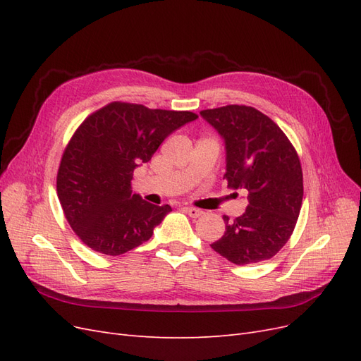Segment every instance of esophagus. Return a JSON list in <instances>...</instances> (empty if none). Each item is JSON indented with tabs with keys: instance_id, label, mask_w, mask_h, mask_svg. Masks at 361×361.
<instances>
[{
	"instance_id": "esophagus-1",
	"label": "esophagus",
	"mask_w": 361,
	"mask_h": 361,
	"mask_svg": "<svg viewBox=\"0 0 361 361\" xmlns=\"http://www.w3.org/2000/svg\"><path fill=\"white\" fill-rule=\"evenodd\" d=\"M183 211L187 212L191 218H199V216H202V214H203L202 209H197V207H192V206H185Z\"/></svg>"
}]
</instances>
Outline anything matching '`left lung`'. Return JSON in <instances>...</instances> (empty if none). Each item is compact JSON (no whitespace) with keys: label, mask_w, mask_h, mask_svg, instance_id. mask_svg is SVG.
<instances>
[{"label":"left lung","mask_w":361,"mask_h":361,"mask_svg":"<svg viewBox=\"0 0 361 361\" xmlns=\"http://www.w3.org/2000/svg\"><path fill=\"white\" fill-rule=\"evenodd\" d=\"M226 145L227 187L248 191L245 212L233 223L223 216L224 235L211 247L235 265L276 256L297 224L302 203V170L285 133L253 106L203 110Z\"/></svg>","instance_id":"1"}]
</instances>
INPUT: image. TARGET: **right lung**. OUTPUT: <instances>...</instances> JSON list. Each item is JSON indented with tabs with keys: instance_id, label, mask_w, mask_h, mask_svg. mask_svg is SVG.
Instances as JSON below:
<instances>
[{
	"instance_id": "1",
	"label": "right lung",
	"mask_w": 361,
	"mask_h": 361,
	"mask_svg": "<svg viewBox=\"0 0 361 361\" xmlns=\"http://www.w3.org/2000/svg\"><path fill=\"white\" fill-rule=\"evenodd\" d=\"M199 116L111 102L87 117L63 152L57 194L81 241L118 256L149 241L171 207L133 194L134 170L149 162L173 130Z\"/></svg>"
}]
</instances>
